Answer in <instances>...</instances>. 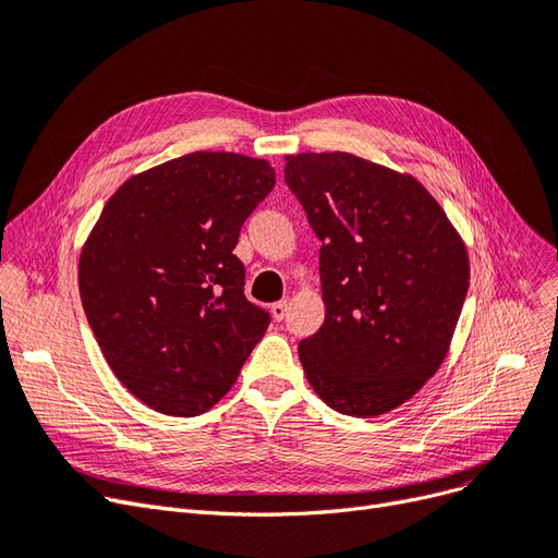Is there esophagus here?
Wrapping results in <instances>:
<instances>
[{
    "instance_id": "esophagus-1",
    "label": "esophagus",
    "mask_w": 558,
    "mask_h": 558,
    "mask_svg": "<svg viewBox=\"0 0 558 558\" xmlns=\"http://www.w3.org/2000/svg\"><path fill=\"white\" fill-rule=\"evenodd\" d=\"M287 311H290V301H287V299L271 305V315H274L276 322H282L287 317Z\"/></svg>"
}]
</instances>
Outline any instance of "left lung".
Wrapping results in <instances>:
<instances>
[{"mask_svg": "<svg viewBox=\"0 0 558 558\" xmlns=\"http://www.w3.org/2000/svg\"><path fill=\"white\" fill-rule=\"evenodd\" d=\"M319 247L326 317L299 359L340 414L381 416L441 367L469 290L466 245L425 185L361 156H284Z\"/></svg>", "mask_w": 558, "mask_h": 558, "instance_id": "1", "label": "left lung"}]
</instances>
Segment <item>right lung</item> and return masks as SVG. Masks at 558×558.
Listing matches in <instances>:
<instances>
[{
  "label": "right lung",
  "mask_w": 558,
  "mask_h": 558,
  "mask_svg": "<svg viewBox=\"0 0 558 558\" xmlns=\"http://www.w3.org/2000/svg\"><path fill=\"white\" fill-rule=\"evenodd\" d=\"M276 170L193 151L123 181L82 243L77 284L114 377L165 416H199L230 390L268 315L232 253Z\"/></svg>",
  "instance_id": "obj_1"
}]
</instances>
